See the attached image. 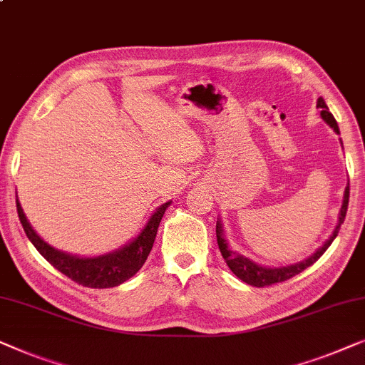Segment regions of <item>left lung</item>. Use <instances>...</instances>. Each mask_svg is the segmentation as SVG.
Instances as JSON below:
<instances>
[{"label":"left lung","mask_w":365,"mask_h":365,"mask_svg":"<svg viewBox=\"0 0 365 365\" xmlns=\"http://www.w3.org/2000/svg\"><path fill=\"white\" fill-rule=\"evenodd\" d=\"M317 109H321L322 120H324L326 124L331 127V129H334L336 133H339V127H337V122L334 119V115H332L329 112V107L326 106V102H324V99H322V97L317 99ZM347 205H349V183L346 187V192H344L342 207H341V212H339V222L336 225L334 232H332V235L329 236V240H326L324 245H322L321 248H317L314 253L309 256V258L302 259L296 264L281 266V268H266V266L256 264L255 261L248 259L246 256L236 253V251H232L228 248L227 240H225L223 227H222V223H220V222H217L218 248H220V251H222V256L225 258V261H227L228 268L232 269L241 281H245L246 284H251V286H256V287H264V286H271L274 283H281V281L289 279V278H292V276L299 274L301 271L309 268L311 264H314L316 261L319 259L322 255H324V251L329 248L332 241H334V238L339 233V228H341V225L344 223V218H346V213H347Z\"/></svg>","instance_id":"8db88e82"}]
</instances>
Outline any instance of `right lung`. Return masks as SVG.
<instances>
[{
    "instance_id": "1",
    "label": "right lung",
    "mask_w": 365,
    "mask_h": 365,
    "mask_svg": "<svg viewBox=\"0 0 365 365\" xmlns=\"http://www.w3.org/2000/svg\"><path fill=\"white\" fill-rule=\"evenodd\" d=\"M172 202H167L158 207L142 232L133 238L130 243L122 246V248L112 251V253L92 256V258H82L78 255H69L59 251L46 243L41 236L31 227L26 215H24L21 203L18 202L16 195V208L18 217L21 222L24 233L29 238L34 248L54 266L56 269L68 276L78 284L96 287V289H104V287H114L130 279L138 269L145 263L148 253H150L153 241H155L158 225L160 220Z\"/></svg>"
}]
</instances>
